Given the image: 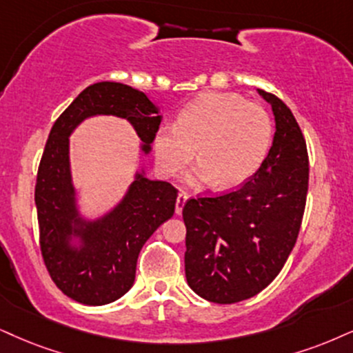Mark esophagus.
Wrapping results in <instances>:
<instances>
[{
    "label": "esophagus",
    "instance_id": "1",
    "mask_svg": "<svg viewBox=\"0 0 353 353\" xmlns=\"http://www.w3.org/2000/svg\"><path fill=\"white\" fill-rule=\"evenodd\" d=\"M186 199H188V194H186L185 191H181V193H178L176 204H175V212H176V214H181V211H183V206H185Z\"/></svg>",
    "mask_w": 353,
    "mask_h": 353
}]
</instances>
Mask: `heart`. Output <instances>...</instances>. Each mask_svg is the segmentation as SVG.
I'll return each mask as SVG.
<instances>
[{
    "instance_id": "b5f03b06",
    "label": "heart",
    "mask_w": 353,
    "mask_h": 353,
    "mask_svg": "<svg viewBox=\"0 0 353 353\" xmlns=\"http://www.w3.org/2000/svg\"><path fill=\"white\" fill-rule=\"evenodd\" d=\"M272 141L273 121L263 106L236 93L210 91L186 104L176 125H160L154 149L167 176L188 167L198 149L199 165L190 180L232 188L262 167Z\"/></svg>"
}]
</instances>
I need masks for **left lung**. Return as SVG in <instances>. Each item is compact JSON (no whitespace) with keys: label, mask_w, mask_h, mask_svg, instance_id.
I'll use <instances>...</instances> for the list:
<instances>
[{"label":"left lung","mask_w":353,"mask_h":353,"mask_svg":"<svg viewBox=\"0 0 353 353\" xmlns=\"http://www.w3.org/2000/svg\"><path fill=\"white\" fill-rule=\"evenodd\" d=\"M272 104L276 132L262 167L241 188L191 198L183 208L190 288L217 304L249 299L275 280L296 243L306 206L310 159L290 108Z\"/></svg>","instance_id":"1"}]
</instances>
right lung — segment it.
I'll list each match as a JSON object with an SVG mask.
<instances>
[{
  "mask_svg": "<svg viewBox=\"0 0 353 353\" xmlns=\"http://www.w3.org/2000/svg\"><path fill=\"white\" fill-rule=\"evenodd\" d=\"M124 117L136 129L142 150L149 152L162 116L142 91L99 81L73 99L52 125L37 170L36 199L39 243L54 283L68 298L101 306L132 288L137 256L143 243L175 212L178 190L168 181L137 173L123 201L101 219L86 223L78 216L72 185L68 136L90 116ZM72 236L81 239L73 248Z\"/></svg>",
  "mask_w": 353,
  "mask_h": 353,
  "instance_id": "1",
  "label": "right lung"
}]
</instances>
